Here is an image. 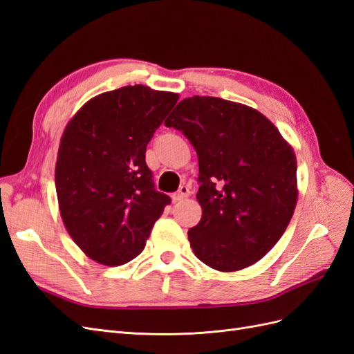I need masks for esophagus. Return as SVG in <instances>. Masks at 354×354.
<instances>
[{
	"mask_svg": "<svg viewBox=\"0 0 354 354\" xmlns=\"http://www.w3.org/2000/svg\"><path fill=\"white\" fill-rule=\"evenodd\" d=\"M187 196H189V189L186 186H183V187H180V190L176 192L173 196H171V199H173V202H178V201L186 199Z\"/></svg>",
	"mask_w": 354,
	"mask_h": 354,
	"instance_id": "34e87169",
	"label": "esophagus"
}]
</instances>
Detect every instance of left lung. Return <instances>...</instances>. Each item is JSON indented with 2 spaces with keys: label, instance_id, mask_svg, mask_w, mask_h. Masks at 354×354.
Here are the masks:
<instances>
[{
  "label": "left lung",
  "instance_id": "left-lung-1",
  "mask_svg": "<svg viewBox=\"0 0 354 354\" xmlns=\"http://www.w3.org/2000/svg\"><path fill=\"white\" fill-rule=\"evenodd\" d=\"M176 109L165 125L183 131L199 162L202 217L187 232L192 250L211 269L242 270L273 248L292 218L294 149L246 104L194 95Z\"/></svg>",
  "mask_w": 354,
  "mask_h": 354
}]
</instances>
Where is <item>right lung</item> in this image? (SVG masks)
I'll use <instances>...</instances> for the list:
<instances>
[{
	"mask_svg": "<svg viewBox=\"0 0 354 354\" xmlns=\"http://www.w3.org/2000/svg\"><path fill=\"white\" fill-rule=\"evenodd\" d=\"M177 100V93L127 85L90 99L65 127L55 171L60 217L95 263L136 259L171 202L153 189L145 158Z\"/></svg>",
	"mask_w": 354,
	"mask_h": 354,
	"instance_id": "right-lung-1",
	"label": "right lung"
}]
</instances>
